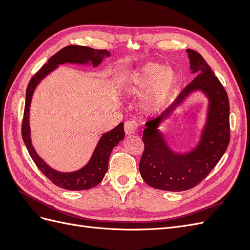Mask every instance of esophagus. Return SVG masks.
<instances>
[{"label":"esophagus","instance_id":"34e87169","mask_svg":"<svg viewBox=\"0 0 250 250\" xmlns=\"http://www.w3.org/2000/svg\"><path fill=\"white\" fill-rule=\"evenodd\" d=\"M137 127L138 125L134 121H127L124 126L126 135H132L135 132V130H137Z\"/></svg>","mask_w":250,"mask_h":250}]
</instances>
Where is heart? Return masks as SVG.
I'll use <instances>...</instances> for the list:
<instances>
[{
  "label": "heart",
  "instance_id": "obj_1",
  "mask_svg": "<svg viewBox=\"0 0 250 250\" xmlns=\"http://www.w3.org/2000/svg\"><path fill=\"white\" fill-rule=\"evenodd\" d=\"M176 80L171 67L149 62L128 73L122 86L128 95L142 97L140 107L145 115L156 116L165 109Z\"/></svg>",
  "mask_w": 250,
  "mask_h": 250
}]
</instances>
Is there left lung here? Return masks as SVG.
I'll return each instance as SVG.
<instances>
[{
    "mask_svg": "<svg viewBox=\"0 0 250 250\" xmlns=\"http://www.w3.org/2000/svg\"><path fill=\"white\" fill-rule=\"evenodd\" d=\"M192 82L181 90L176 100L161 117L146 123L143 132L145 144L140 161V173L144 181L158 190L181 192L200 184L228 149L229 130V102L223 85L211 72L204 58L194 50H187ZM199 91L208 99L206 122L198 144L190 150L180 153L171 149L165 140L160 125L193 92Z\"/></svg>",
    "mask_w": 250,
    "mask_h": 250,
    "instance_id": "1",
    "label": "left lung"
}]
</instances>
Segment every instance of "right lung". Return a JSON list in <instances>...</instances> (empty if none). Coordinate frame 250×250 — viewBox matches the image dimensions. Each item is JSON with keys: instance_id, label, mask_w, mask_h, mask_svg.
I'll return each mask as SVG.
<instances>
[{"instance_id": "obj_1", "label": "right lung", "mask_w": 250, "mask_h": 250, "mask_svg": "<svg viewBox=\"0 0 250 250\" xmlns=\"http://www.w3.org/2000/svg\"><path fill=\"white\" fill-rule=\"evenodd\" d=\"M109 56L110 53L106 50H96L84 46H67L58 51L55 55H53L48 60L47 63L42 65V69L30 80L26 90L25 111L21 126L22 140H24L28 152L32 157L37 168L53 184L59 188H65V190H88L101 183L108 169V160L111 150L125 137L124 123H120L111 130L104 132L101 135L89 161L82 168L72 172L58 171L50 167L36 152L32 145L31 128H30V106H31L32 97L42 80L46 78L53 71H55L60 64L72 63L93 65L94 67H97L103 62L104 58Z\"/></svg>"}]
</instances>
